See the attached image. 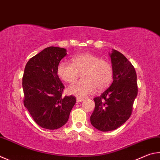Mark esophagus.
Masks as SVG:
<instances>
[{
	"label": "esophagus",
	"instance_id": "1",
	"mask_svg": "<svg viewBox=\"0 0 160 160\" xmlns=\"http://www.w3.org/2000/svg\"><path fill=\"white\" fill-rule=\"evenodd\" d=\"M76 100H77V102L80 103V102H82L85 99H84V98H82V97H77Z\"/></svg>",
	"mask_w": 160,
	"mask_h": 160
}]
</instances>
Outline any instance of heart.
Wrapping results in <instances>:
<instances>
[{"label":"heart","instance_id":"heart-1","mask_svg":"<svg viewBox=\"0 0 160 160\" xmlns=\"http://www.w3.org/2000/svg\"><path fill=\"white\" fill-rule=\"evenodd\" d=\"M57 72L62 80L73 82L82 72V79L68 87L69 94L85 97L94 92L96 89H106L112 82L113 69L106 60L91 53H82L71 58V63L61 62Z\"/></svg>","mask_w":160,"mask_h":160}]
</instances>
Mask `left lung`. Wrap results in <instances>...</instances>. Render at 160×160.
<instances>
[{"label":"left lung","instance_id":"1","mask_svg":"<svg viewBox=\"0 0 160 160\" xmlns=\"http://www.w3.org/2000/svg\"><path fill=\"white\" fill-rule=\"evenodd\" d=\"M109 56L113 81L100 97L94 98L95 108L90 117L92 125L101 132L115 130L126 122L138 94L134 67L117 50H112Z\"/></svg>","mask_w":160,"mask_h":160}]
</instances>
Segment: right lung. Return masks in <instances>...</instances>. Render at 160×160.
<instances>
[{
  "label": "right lung",
  "mask_w": 160,
  "mask_h": 160,
  "mask_svg": "<svg viewBox=\"0 0 160 160\" xmlns=\"http://www.w3.org/2000/svg\"><path fill=\"white\" fill-rule=\"evenodd\" d=\"M66 50L44 49L27 62L22 79L24 104L34 121L47 129H57L67 122L76 102L74 96L62 97L64 89L57 69Z\"/></svg>",
  "instance_id": "obj_1"
}]
</instances>
